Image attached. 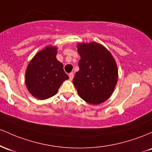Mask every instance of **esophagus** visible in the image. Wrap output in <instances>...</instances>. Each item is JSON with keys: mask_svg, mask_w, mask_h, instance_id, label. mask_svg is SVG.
<instances>
[{"mask_svg": "<svg viewBox=\"0 0 152 152\" xmlns=\"http://www.w3.org/2000/svg\"><path fill=\"white\" fill-rule=\"evenodd\" d=\"M69 79H70V80H72L73 77H74V73H73V72L69 73Z\"/></svg>", "mask_w": 152, "mask_h": 152, "instance_id": "34e87169", "label": "esophagus"}]
</instances>
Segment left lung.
<instances>
[{
	"label": "left lung",
	"instance_id": "obj_1",
	"mask_svg": "<svg viewBox=\"0 0 152 152\" xmlns=\"http://www.w3.org/2000/svg\"><path fill=\"white\" fill-rule=\"evenodd\" d=\"M80 55L73 83L78 95L87 103H102L113 93L118 80V69L113 56L101 44H80Z\"/></svg>",
	"mask_w": 152,
	"mask_h": 152
}]
</instances>
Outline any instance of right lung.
<instances>
[{
  "mask_svg": "<svg viewBox=\"0 0 152 152\" xmlns=\"http://www.w3.org/2000/svg\"><path fill=\"white\" fill-rule=\"evenodd\" d=\"M57 49L47 47L35 55L26 72V85L33 96L44 100L57 94L58 89L69 77L62 63L57 61Z\"/></svg>",
  "mask_w": 152,
  "mask_h": 152,
  "instance_id": "add662e5",
  "label": "right lung"
}]
</instances>
